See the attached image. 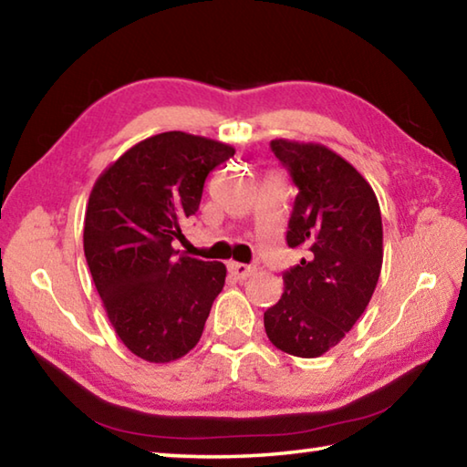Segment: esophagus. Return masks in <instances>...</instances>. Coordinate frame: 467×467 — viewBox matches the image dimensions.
Instances as JSON below:
<instances>
[{
  "mask_svg": "<svg viewBox=\"0 0 467 467\" xmlns=\"http://www.w3.org/2000/svg\"><path fill=\"white\" fill-rule=\"evenodd\" d=\"M228 272H231L236 280H247L249 275L255 274V267H251V265H244V264H236V262H231V264H228Z\"/></svg>",
  "mask_w": 467,
  "mask_h": 467,
  "instance_id": "1",
  "label": "esophagus"
}]
</instances>
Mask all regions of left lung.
<instances>
[{"label":"left lung","instance_id":"8db88e82","mask_svg":"<svg viewBox=\"0 0 467 467\" xmlns=\"http://www.w3.org/2000/svg\"><path fill=\"white\" fill-rule=\"evenodd\" d=\"M272 152L298 193L288 247L306 259L284 272L282 298L264 313L270 342L300 358H317L342 342L365 313L383 265V224L367 179L313 141L272 140Z\"/></svg>","mask_w":467,"mask_h":467}]
</instances>
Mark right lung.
<instances>
[{"instance_id":"obj_1","label":"right lung","mask_w":467,"mask_h":467,"mask_svg":"<svg viewBox=\"0 0 467 467\" xmlns=\"http://www.w3.org/2000/svg\"><path fill=\"white\" fill-rule=\"evenodd\" d=\"M234 156L223 141L164 131L130 148L97 179L84 216V255L107 317L141 360L195 348L224 286L220 262L179 255L181 224L200 208L205 177Z\"/></svg>"}]
</instances>
